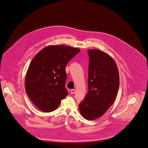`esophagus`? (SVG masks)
<instances>
[{
	"instance_id": "obj_1",
	"label": "esophagus",
	"mask_w": 148,
	"mask_h": 148,
	"mask_svg": "<svg viewBox=\"0 0 148 148\" xmlns=\"http://www.w3.org/2000/svg\"><path fill=\"white\" fill-rule=\"evenodd\" d=\"M71 94H74L75 92V89H72L71 90Z\"/></svg>"
}]
</instances>
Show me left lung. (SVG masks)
Instances as JSON below:
<instances>
[{
    "label": "left lung",
    "instance_id": "obj_1",
    "mask_svg": "<svg viewBox=\"0 0 148 148\" xmlns=\"http://www.w3.org/2000/svg\"><path fill=\"white\" fill-rule=\"evenodd\" d=\"M88 92L79 105L85 119H97L104 115L116 97L119 74L112 57L98 49L88 50Z\"/></svg>",
    "mask_w": 148,
    "mask_h": 148
}]
</instances>
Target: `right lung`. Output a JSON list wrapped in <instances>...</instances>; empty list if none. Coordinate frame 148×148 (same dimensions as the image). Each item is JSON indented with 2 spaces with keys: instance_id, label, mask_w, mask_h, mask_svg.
Returning <instances> with one entry per match:
<instances>
[{
  "instance_id": "1",
  "label": "right lung",
  "mask_w": 148,
  "mask_h": 148,
  "mask_svg": "<svg viewBox=\"0 0 148 148\" xmlns=\"http://www.w3.org/2000/svg\"><path fill=\"white\" fill-rule=\"evenodd\" d=\"M79 51L70 46L49 45L33 58L27 72L25 87L29 98L39 110L54 111L67 96L65 67Z\"/></svg>"
}]
</instances>
